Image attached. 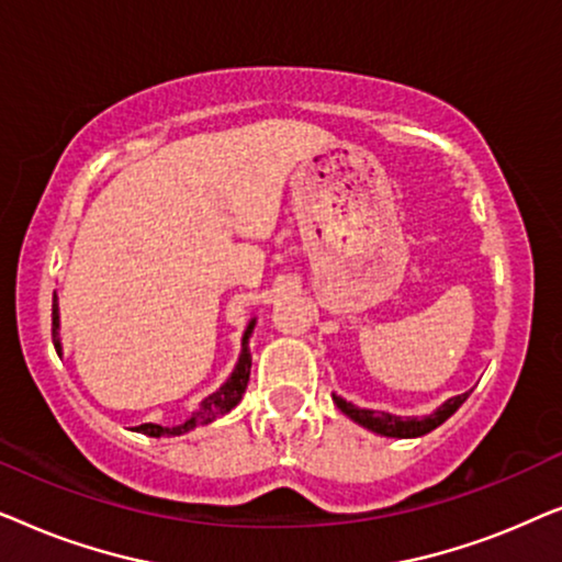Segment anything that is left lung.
<instances>
[{
    "mask_svg": "<svg viewBox=\"0 0 562 562\" xmlns=\"http://www.w3.org/2000/svg\"><path fill=\"white\" fill-rule=\"evenodd\" d=\"M465 398H468V394L452 396L442 406H437L432 414H427V417H396V414H389V412L360 409V406L345 402L342 396L333 394V402L337 404V409H340L342 414H348V417L352 422H358L360 427L371 429V432L383 435V437H422V435L432 432L435 427H440L445 419H450L452 414L460 409V404H463Z\"/></svg>",
    "mask_w": 562,
    "mask_h": 562,
    "instance_id": "left-lung-1",
    "label": "left lung"
}]
</instances>
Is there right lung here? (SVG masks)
Returning a JSON list of instances; mask_svg holds the SVG:
<instances>
[{
  "label": "right lung",
  "instance_id": "1",
  "mask_svg": "<svg viewBox=\"0 0 562 562\" xmlns=\"http://www.w3.org/2000/svg\"><path fill=\"white\" fill-rule=\"evenodd\" d=\"M58 302L56 296H53V345H56L58 356H60V337H58ZM252 327H256V319H250L248 329H245L243 335V350H240V358H237V366L229 379L222 383V386L214 391L204 398L202 404H199L196 412H191V417L187 422H181V425H173V427H164V425H156V422H145V425H137L133 427L135 432H143L148 437H171V435H187L191 429L202 427V425H210L222 414H227L229 409H235L237 404H240V398L245 394V389H248V381H250V348H248V340L252 335Z\"/></svg>",
  "mask_w": 562,
  "mask_h": 562
}]
</instances>
